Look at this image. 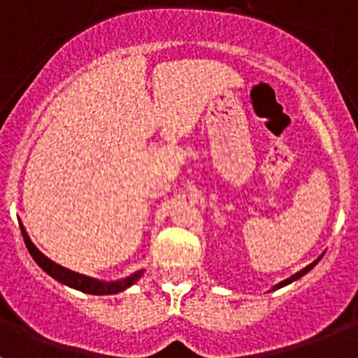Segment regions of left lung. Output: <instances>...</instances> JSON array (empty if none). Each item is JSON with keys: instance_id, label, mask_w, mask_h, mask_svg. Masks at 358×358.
<instances>
[{"instance_id": "8db88e82", "label": "left lung", "mask_w": 358, "mask_h": 358, "mask_svg": "<svg viewBox=\"0 0 358 358\" xmlns=\"http://www.w3.org/2000/svg\"><path fill=\"white\" fill-rule=\"evenodd\" d=\"M319 260H321V258H317V260H315L314 264H310L308 267H305V268H303V271H299V273H296V274H294V276L287 278L285 281H281V283H278V285H274V289H273V290H276V289H281V287L289 285V283H292V281H296V280H299V278H301V276H305V274L308 273V271H312V268L315 267V264H317Z\"/></svg>"}]
</instances>
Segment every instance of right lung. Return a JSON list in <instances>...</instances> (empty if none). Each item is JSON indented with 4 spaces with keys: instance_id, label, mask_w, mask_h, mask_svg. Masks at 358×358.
Instances as JSON below:
<instances>
[{
    "instance_id": "add662e5",
    "label": "right lung",
    "mask_w": 358,
    "mask_h": 358,
    "mask_svg": "<svg viewBox=\"0 0 358 358\" xmlns=\"http://www.w3.org/2000/svg\"><path fill=\"white\" fill-rule=\"evenodd\" d=\"M19 227H21V233H23V238H24V243H27L28 252H30L31 258L36 260V264L43 268L44 273L50 274L53 280L61 281V283L71 287V289H77L85 294H94V296H109V294H118L122 292V290L129 289V287L134 285L136 281L143 276V271H138V273L131 274V276L123 278V280H118V281H100V280H94V278L84 276V274L75 273V271H69V268L62 267V265L50 260L48 256H44L43 252L34 245V242H31L30 236H28L23 224H19Z\"/></svg>"
}]
</instances>
